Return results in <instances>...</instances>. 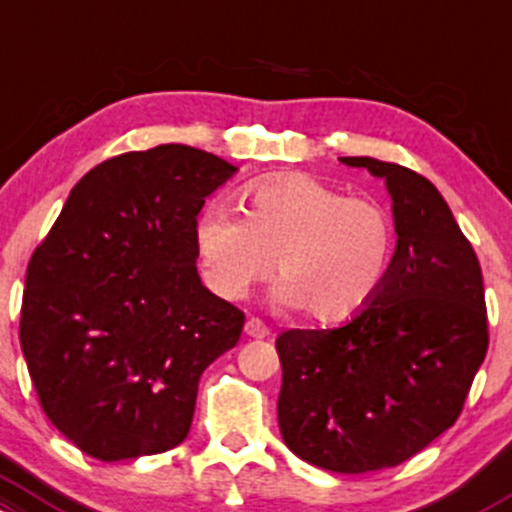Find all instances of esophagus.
I'll list each match as a JSON object with an SVG mask.
<instances>
[{
    "mask_svg": "<svg viewBox=\"0 0 512 512\" xmlns=\"http://www.w3.org/2000/svg\"><path fill=\"white\" fill-rule=\"evenodd\" d=\"M245 335H247V338L262 340V338H267V335H269V328L265 323H262L260 318H247L245 320Z\"/></svg>",
    "mask_w": 512,
    "mask_h": 512,
    "instance_id": "obj_1",
    "label": "esophagus"
}]
</instances>
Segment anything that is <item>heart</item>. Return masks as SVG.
<instances>
[{
	"mask_svg": "<svg viewBox=\"0 0 512 512\" xmlns=\"http://www.w3.org/2000/svg\"><path fill=\"white\" fill-rule=\"evenodd\" d=\"M391 221L374 201L342 196L306 172H277L243 189V218L221 204L201 209L194 247L201 277L226 301L245 299L277 274V296L320 323L357 316L384 282Z\"/></svg>",
	"mask_w": 512,
	"mask_h": 512,
	"instance_id": "heart-1",
	"label": "heart"
}]
</instances>
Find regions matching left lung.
<instances>
[{
    "label": "left lung",
    "mask_w": 512,
    "mask_h": 512,
    "mask_svg": "<svg viewBox=\"0 0 512 512\" xmlns=\"http://www.w3.org/2000/svg\"><path fill=\"white\" fill-rule=\"evenodd\" d=\"M342 165L384 179L396 250L369 306L335 330L277 338L286 447L338 474L396 466L452 428L488 350L476 252L435 184L374 157Z\"/></svg>",
    "instance_id": "obj_1"
}]
</instances>
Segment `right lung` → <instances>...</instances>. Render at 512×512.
Returning <instances> with one entry per match:
<instances>
[{"instance_id":"right-lung-1","label":"right lung","mask_w":512,"mask_h":512,"mask_svg":"<svg viewBox=\"0 0 512 512\" xmlns=\"http://www.w3.org/2000/svg\"><path fill=\"white\" fill-rule=\"evenodd\" d=\"M238 167L189 145L123 153L72 187L26 269L21 350L50 423L89 457L167 452L245 316L196 272L194 221Z\"/></svg>"}]
</instances>
